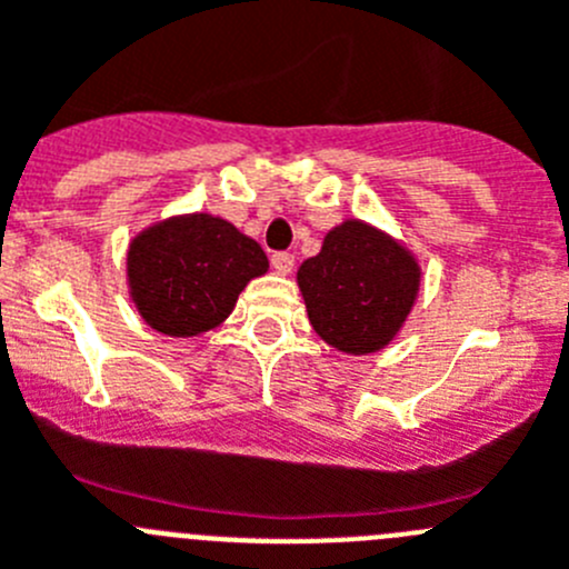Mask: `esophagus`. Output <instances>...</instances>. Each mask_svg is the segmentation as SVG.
I'll list each match as a JSON object with an SVG mask.
<instances>
[{"mask_svg":"<svg viewBox=\"0 0 569 569\" xmlns=\"http://www.w3.org/2000/svg\"><path fill=\"white\" fill-rule=\"evenodd\" d=\"M270 264H273V270L279 276H290L296 268V259H293V253H288V251H276L273 257H270Z\"/></svg>","mask_w":569,"mask_h":569,"instance_id":"34e87169","label":"esophagus"}]
</instances>
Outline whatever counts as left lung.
Listing matches in <instances>:
<instances>
[{"label": "left lung", "mask_w": 569, "mask_h": 569, "mask_svg": "<svg viewBox=\"0 0 569 569\" xmlns=\"http://www.w3.org/2000/svg\"><path fill=\"white\" fill-rule=\"evenodd\" d=\"M312 329L346 355L386 349L419 296L421 268L413 253L362 220L335 226L316 257L299 268Z\"/></svg>", "instance_id": "8db88e82"}]
</instances>
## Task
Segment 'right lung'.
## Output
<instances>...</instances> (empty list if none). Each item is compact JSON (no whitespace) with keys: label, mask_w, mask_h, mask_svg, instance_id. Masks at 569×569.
<instances>
[{"label":"right lung","mask_w":569,"mask_h":569,"mask_svg":"<svg viewBox=\"0 0 569 569\" xmlns=\"http://www.w3.org/2000/svg\"><path fill=\"white\" fill-rule=\"evenodd\" d=\"M268 273L257 240L207 212L178 214L139 231L128 248V288L150 329L194 338L231 316L237 296Z\"/></svg>","instance_id":"obj_1"}]
</instances>
